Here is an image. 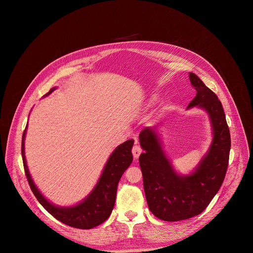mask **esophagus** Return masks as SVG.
Instances as JSON below:
<instances>
[{
	"instance_id": "obj_1",
	"label": "esophagus",
	"mask_w": 253,
	"mask_h": 253,
	"mask_svg": "<svg viewBox=\"0 0 253 253\" xmlns=\"http://www.w3.org/2000/svg\"><path fill=\"white\" fill-rule=\"evenodd\" d=\"M141 152H142V149H141V147H140L139 145H137V144H136V145L133 146V148H132V153H133V156H134L135 159H138V158H139Z\"/></svg>"
}]
</instances>
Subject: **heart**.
<instances>
[{"label": "heart", "instance_id": "heart-1", "mask_svg": "<svg viewBox=\"0 0 253 253\" xmlns=\"http://www.w3.org/2000/svg\"><path fill=\"white\" fill-rule=\"evenodd\" d=\"M158 100V98H157V96H155V95H153V96H151V98L149 99V104L151 105V104H154V103H156V101Z\"/></svg>", "mask_w": 253, "mask_h": 253}]
</instances>
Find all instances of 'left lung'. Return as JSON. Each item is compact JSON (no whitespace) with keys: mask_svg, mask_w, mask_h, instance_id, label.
I'll return each instance as SVG.
<instances>
[{"mask_svg":"<svg viewBox=\"0 0 253 253\" xmlns=\"http://www.w3.org/2000/svg\"><path fill=\"white\" fill-rule=\"evenodd\" d=\"M196 96L187 109L197 107L208 114L212 141L206 154L188 175H181L167 158L155 129L139 134L144 153L139 157L143 185L150 211L161 220L179 221L200 214L218 192L224 180L230 151V133L221 102L194 74L189 73Z\"/></svg>","mask_w":253,"mask_h":253,"instance_id":"1","label":"left lung"}]
</instances>
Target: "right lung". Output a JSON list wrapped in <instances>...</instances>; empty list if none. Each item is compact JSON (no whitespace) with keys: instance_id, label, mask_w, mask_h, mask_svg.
Listing matches in <instances>:
<instances>
[{"instance_id":"add662e5","label":"right lung","mask_w":253,"mask_h":253,"mask_svg":"<svg viewBox=\"0 0 253 253\" xmlns=\"http://www.w3.org/2000/svg\"><path fill=\"white\" fill-rule=\"evenodd\" d=\"M56 87L52 88L44 97L50 95ZM27 127L22 138V157L25 168V173L29 185L41 205L56 219L71 227L80 229H91L103 223L109 217L115 204L117 186L119 180L125 170L130 166L133 160L132 147L134 140H127L120 144L111 153L107 160L102 174L93 190L78 204L64 207L58 206L50 202L34 183L30 175L26 157H25V137Z\"/></svg>"}]
</instances>
